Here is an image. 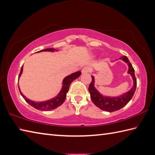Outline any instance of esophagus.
I'll return each instance as SVG.
<instances>
[{"instance_id":"34e87169","label":"esophagus","mask_w":155,"mask_h":155,"mask_svg":"<svg viewBox=\"0 0 155 155\" xmlns=\"http://www.w3.org/2000/svg\"><path fill=\"white\" fill-rule=\"evenodd\" d=\"M81 72H82V74H86V73H87V72H90V68L88 67H84L83 69H82Z\"/></svg>"}]
</instances>
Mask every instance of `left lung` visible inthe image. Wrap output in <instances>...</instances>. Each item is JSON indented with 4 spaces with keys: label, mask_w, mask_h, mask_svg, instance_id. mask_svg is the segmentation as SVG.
I'll return each mask as SVG.
<instances>
[{
    "label": "left lung",
    "mask_w": 155,
    "mask_h": 155,
    "mask_svg": "<svg viewBox=\"0 0 155 155\" xmlns=\"http://www.w3.org/2000/svg\"><path fill=\"white\" fill-rule=\"evenodd\" d=\"M119 59L126 62L128 64V69L127 73L129 74L133 78V85L129 91L117 97L104 96V95L100 93V92L94 87L95 81L93 76H91L92 82L89 85V87H88L91 98L93 103L100 109L109 112V113L120 110L125 105H127L128 102L131 100V98H133L137 88V79L135 75H134V70L132 64L126 56H123Z\"/></svg>",
    "instance_id": "1"
}]
</instances>
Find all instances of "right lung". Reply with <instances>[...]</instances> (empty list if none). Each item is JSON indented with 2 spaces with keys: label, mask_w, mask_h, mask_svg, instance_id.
I'll use <instances>...</instances> for the list:
<instances>
[{
  "label": "right lung",
  "mask_w": 155,
  "mask_h": 155,
  "mask_svg": "<svg viewBox=\"0 0 155 155\" xmlns=\"http://www.w3.org/2000/svg\"><path fill=\"white\" fill-rule=\"evenodd\" d=\"M57 52V50H55L54 48H47L44 49V50H42L38 51L37 52ZM23 71V65L22 66V68L21 69V72H20V74L18 78L21 77V76L22 73ZM81 74V71H77L73 72L71 74H69L66 77L63 81H62V87L61 88V91L59 92V93L57 95V96L53 97L51 99H49L45 101H40V102H36L33 101L32 100L28 99V98L26 97L24 94H22V92L20 90V87H18V89L20 91V93L22 95V97L24 98V99L27 101L29 104L31 105L32 107L35 108L36 109L42 110V111H48L53 110L54 108L60 107L61 105L64 103V101L66 99V97H67V94L68 91L69 87H70V85L72 83V82H73L75 79H77L78 77H79Z\"/></svg>",
  "instance_id": "add662e5"
}]
</instances>
